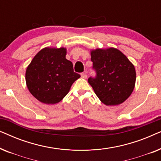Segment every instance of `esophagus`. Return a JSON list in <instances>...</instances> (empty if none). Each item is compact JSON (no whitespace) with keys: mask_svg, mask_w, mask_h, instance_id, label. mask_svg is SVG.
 <instances>
[{"mask_svg":"<svg viewBox=\"0 0 161 161\" xmlns=\"http://www.w3.org/2000/svg\"><path fill=\"white\" fill-rule=\"evenodd\" d=\"M80 75H81V78H82L85 79V78H87V75L86 73H81Z\"/></svg>","mask_w":161,"mask_h":161,"instance_id":"esophagus-1","label":"esophagus"}]
</instances>
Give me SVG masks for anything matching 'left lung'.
Listing matches in <instances>:
<instances>
[{"label":"left lung","instance_id":"8db88e82","mask_svg":"<svg viewBox=\"0 0 161 161\" xmlns=\"http://www.w3.org/2000/svg\"><path fill=\"white\" fill-rule=\"evenodd\" d=\"M90 52L97 76L95 78L90 77L88 82L96 95L106 105L124 103L135 87L134 65L116 48H97Z\"/></svg>","mask_w":161,"mask_h":161}]
</instances>
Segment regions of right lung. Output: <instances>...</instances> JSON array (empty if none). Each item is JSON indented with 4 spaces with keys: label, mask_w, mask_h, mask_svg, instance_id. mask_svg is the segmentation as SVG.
I'll return each instance as SVG.
<instances>
[{
    "label": "right lung",
    "mask_w": 161,
    "mask_h": 161,
    "mask_svg": "<svg viewBox=\"0 0 161 161\" xmlns=\"http://www.w3.org/2000/svg\"><path fill=\"white\" fill-rule=\"evenodd\" d=\"M65 47H47L37 53L25 72L26 85L39 102L56 104L69 92L80 75L73 71L71 61L66 58Z\"/></svg>",
    "instance_id": "1"
}]
</instances>
